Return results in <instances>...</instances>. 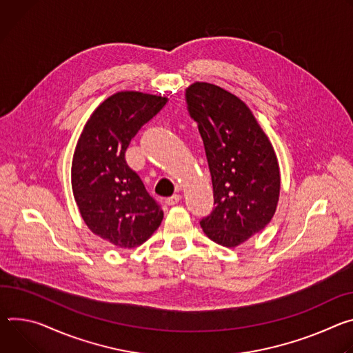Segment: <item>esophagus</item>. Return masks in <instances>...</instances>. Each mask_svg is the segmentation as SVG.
Listing matches in <instances>:
<instances>
[{
    "label": "esophagus",
    "instance_id": "1",
    "mask_svg": "<svg viewBox=\"0 0 353 353\" xmlns=\"http://www.w3.org/2000/svg\"><path fill=\"white\" fill-rule=\"evenodd\" d=\"M181 201V194H172V196H170V198H167L165 199V202H167V205H170V206H174V205H176L178 202Z\"/></svg>",
    "mask_w": 353,
    "mask_h": 353
}]
</instances>
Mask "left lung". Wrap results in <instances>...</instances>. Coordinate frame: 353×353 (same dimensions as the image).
I'll return each instance as SVG.
<instances>
[{
	"mask_svg": "<svg viewBox=\"0 0 353 353\" xmlns=\"http://www.w3.org/2000/svg\"><path fill=\"white\" fill-rule=\"evenodd\" d=\"M185 97L205 144L216 205L201 225L212 241L234 248L263 230L276 212V154L239 97L209 83L189 85Z\"/></svg>",
	"mask_w": 353,
	"mask_h": 353,
	"instance_id": "1",
	"label": "left lung"
}]
</instances>
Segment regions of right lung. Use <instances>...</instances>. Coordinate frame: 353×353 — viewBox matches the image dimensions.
Returning a JSON list of instances; mask_svg holds the SVG:
<instances>
[{
    "mask_svg": "<svg viewBox=\"0 0 353 353\" xmlns=\"http://www.w3.org/2000/svg\"><path fill=\"white\" fill-rule=\"evenodd\" d=\"M167 101L137 91L116 92L94 110L75 145L71 186L77 206L95 236L119 248L145 243L164 217L125 152Z\"/></svg>",
    "mask_w": 353,
    "mask_h": 353,
    "instance_id": "right-lung-1",
    "label": "right lung"
}]
</instances>
